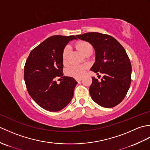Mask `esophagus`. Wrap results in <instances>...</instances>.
<instances>
[{
	"label": "esophagus",
	"instance_id": "34e87169",
	"mask_svg": "<svg viewBox=\"0 0 150 150\" xmlns=\"http://www.w3.org/2000/svg\"><path fill=\"white\" fill-rule=\"evenodd\" d=\"M76 81H77V82H80L81 80H82V78H76Z\"/></svg>",
	"mask_w": 150,
	"mask_h": 150
}]
</instances>
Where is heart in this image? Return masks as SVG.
I'll return each mask as SVG.
<instances>
[{
    "label": "heart",
    "mask_w": 150,
    "mask_h": 150,
    "mask_svg": "<svg viewBox=\"0 0 150 150\" xmlns=\"http://www.w3.org/2000/svg\"><path fill=\"white\" fill-rule=\"evenodd\" d=\"M76 47L80 50L81 52L85 55L89 50H91L92 46L91 44L86 42V41H81L76 44ZM70 51V47L68 46H66L63 50L62 54V59L64 62H66L68 59V57ZM88 69V66L85 65H74L70 66L67 69V74L68 75L75 78H81L84 75V73Z\"/></svg>",
    "instance_id": "1"
}]
</instances>
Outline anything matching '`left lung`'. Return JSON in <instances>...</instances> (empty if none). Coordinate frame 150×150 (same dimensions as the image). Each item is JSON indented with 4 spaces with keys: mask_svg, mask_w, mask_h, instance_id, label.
<instances>
[{
    "mask_svg": "<svg viewBox=\"0 0 150 150\" xmlns=\"http://www.w3.org/2000/svg\"><path fill=\"white\" fill-rule=\"evenodd\" d=\"M77 37L93 46L95 62L91 70L104 74L100 82L92 77L89 90L91 98L104 108L117 106L126 97L132 81V64L125 50L109 35L90 32Z\"/></svg>",
    "mask_w": 150,
    "mask_h": 150,
    "instance_id": "8db88e82",
    "label": "left lung"
}]
</instances>
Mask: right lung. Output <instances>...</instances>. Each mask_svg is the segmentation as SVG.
Instances as JSON below:
<instances>
[{
  "mask_svg": "<svg viewBox=\"0 0 150 150\" xmlns=\"http://www.w3.org/2000/svg\"><path fill=\"white\" fill-rule=\"evenodd\" d=\"M75 36L53 35L31 51L24 66V78L28 93L43 109L62 110L71 100L77 84L73 77L63 76V50ZM57 78L60 80L56 83Z\"/></svg>",
  "mask_w": 150,
  "mask_h": 150,
  "instance_id": "obj_1",
  "label": "right lung"
}]
</instances>
